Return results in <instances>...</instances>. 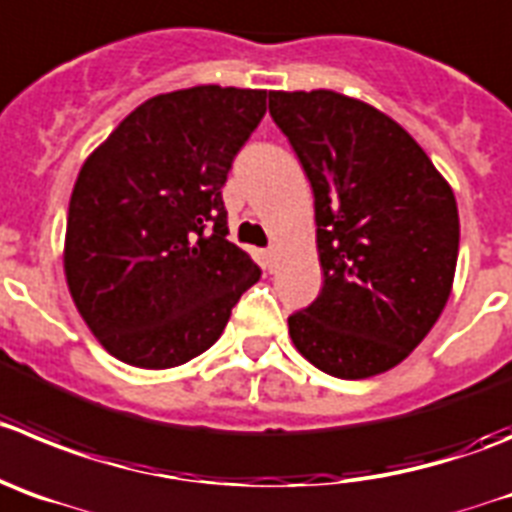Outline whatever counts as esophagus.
<instances>
[{"instance_id": "1", "label": "esophagus", "mask_w": 512, "mask_h": 512, "mask_svg": "<svg viewBox=\"0 0 512 512\" xmlns=\"http://www.w3.org/2000/svg\"><path fill=\"white\" fill-rule=\"evenodd\" d=\"M265 255H267V265H275V262H278V255H280V250H278V245H270V247H267V252H265Z\"/></svg>"}]
</instances>
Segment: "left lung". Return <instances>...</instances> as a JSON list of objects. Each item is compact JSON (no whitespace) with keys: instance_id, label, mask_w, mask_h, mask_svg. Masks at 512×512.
Returning a JSON list of instances; mask_svg holds the SVG:
<instances>
[{"instance_id":"left-lung-1","label":"left lung","mask_w":512,"mask_h":512,"mask_svg":"<svg viewBox=\"0 0 512 512\" xmlns=\"http://www.w3.org/2000/svg\"><path fill=\"white\" fill-rule=\"evenodd\" d=\"M315 197L321 295L288 318L295 348L336 379L401 364L450 300L455 194L394 118L336 90H272Z\"/></svg>"}]
</instances>
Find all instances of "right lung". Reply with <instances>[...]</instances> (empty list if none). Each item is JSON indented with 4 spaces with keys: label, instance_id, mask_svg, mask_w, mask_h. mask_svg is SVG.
I'll return each instance as SVG.
<instances>
[{
    "label": "right lung",
    "instance_id": "right-lung-1",
    "mask_svg": "<svg viewBox=\"0 0 512 512\" xmlns=\"http://www.w3.org/2000/svg\"><path fill=\"white\" fill-rule=\"evenodd\" d=\"M267 90L161 93L85 159L65 232V280L105 351L174 369L214 346L260 267L227 240L222 186L265 116Z\"/></svg>",
    "mask_w": 512,
    "mask_h": 512
}]
</instances>
